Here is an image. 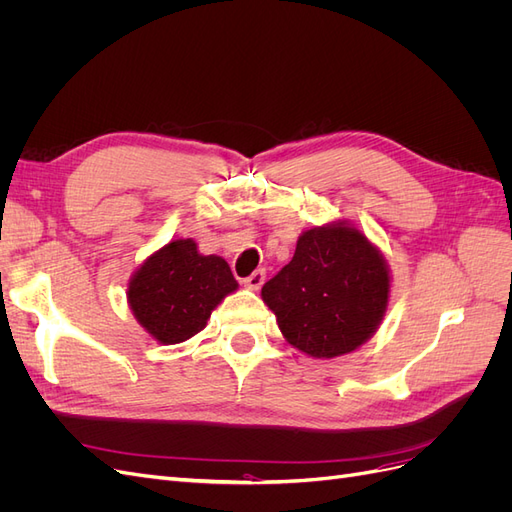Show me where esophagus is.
Returning a JSON list of instances; mask_svg holds the SVG:
<instances>
[{
    "mask_svg": "<svg viewBox=\"0 0 512 512\" xmlns=\"http://www.w3.org/2000/svg\"><path fill=\"white\" fill-rule=\"evenodd\" d=\"M265 277H267L265 269H256L250 277H245V280H243V286H245V288H250V290H258L262 284H265Z\"/></svg>",
    "mask_w": 512,
    "mask_h": 512,
    "instance_id": "34e87169",
    "label": "esophagus"
}]
</instances>
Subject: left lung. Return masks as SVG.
Masks as SVG:
<instances>
[{"label": "left lung", "mask_w": 512, "mask_h": 512, "mask_svg": "<svg viewBox=\"0 0 512 512\" xmlns=\"http://www.w3.org/2000/svg\"><path fill=\"white\" fill-rule=\"evenodd\" d=\"M384 256L346 222L305 230L292 260L262 286L288 344L333 359L365 344L389 305Z\"/></svg>", "instance_id": "1"}]
</instances>
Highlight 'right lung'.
I'll return each mask as SVG.
<instances>
[{
  "label": "right lung",
  "mask_w": 512,
  "mask_h": 512,
  "mask_svg": "<svg viewBox=\"0 0 512 512\" xmlns=\"http://www.w3.org/2000/svg\"><path fill=\"white\" fill-rule=\"evenodd\" d=\"M237 286L224 258L198 254L192 239H177L132 275L128 303L141 327L168 346L203 331L213 309Z\"/></svg>",
  "instance_id": "right-lung-1"
}]
</instances>
